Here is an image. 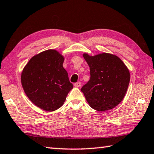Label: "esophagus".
<instances>
[{"mask_svg":"<svg viewBox=\"0 0 154 154\" xmlns=\"http://www.w3.org/2000/svg\"><path fill=\"white\" fill-rule=\"evenodd\" d=\"M74 86L75 87V88H79V87L81 86V82H77L74 83Z\"/></svg>","mask_w":154,"mask_h":154,"instance_id":"1","label":"esophagus"}]
</instances>
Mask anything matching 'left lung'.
I'll use <instances>...</instances> for the list:
<instances>
[{
  "label": "left lung",
  "instance_id": "8db88e82",
  "mask_svg": "<svg viewBox=\"0 0 154 154\" xmlns=\"http://www.w3.org/2000/svg\"><path fill=\"white\" fill-rule=\"evenodd\" d=\"M83 56L90 69V79L81 90L89 105L101 112L116 107L123 100L129 84L127 66L117 56L109 53Z\"/></svg>",
  "mask_w": 154,
  "mask_h": 154
}]
</instances>
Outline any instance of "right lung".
Returning <instances> with one entry per match:
<instances>
[{"label":"right lung","mask_w":154,"mask_h":154,"mask_svg":"<svg viewBox=\"0 0 154 154\" xmlns=\"http://www.w3.org/2000/svg\"><path fill=\"white\" fill-rule=\"evenodd\" d=\"M57 50H45L31 58L21 72V84L28 98L37 107L52 112L60 108L73 88Z\"/></svg>","instance_id":"obj_1"}]
</instances>
